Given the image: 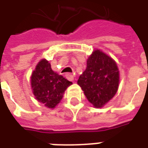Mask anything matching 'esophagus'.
<instances>
[{
    "instance_id": "34e87169",
    "label": "esophagus",
    "mask_w": 148,
    "mask_h": 148,
    "mask_svg": "<svg viewBox=\"0 0 148 148\" xmlns=\"http://www.w3.org/2000/svg\"><path fill=\"white\" fill-rule=\"evenodd\" d=\"M66 78H67L68 80L71 81V82H73V81L74 80V77L72 74H66Z\"/></svg>"
}]
</instances>
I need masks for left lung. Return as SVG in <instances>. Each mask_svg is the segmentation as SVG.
<instances>
[{
    "instance_id": "obj_1",
    "label": "left lung",
    "mask_w": 148,
    "mask_h": 148,
    "mask_svg": "<svg viewBox=\"0 0 148 148\" xmlns=\"http://www.w3.org/2000/svg\"><path fill=\"white\" fill-rule=\"evenodd\" d=\"M86 65L77 84L93 107L102 108L117 92L120 82L117 65L111 57L98 49L90 55Z\"/></svg>"
}]
</instances>
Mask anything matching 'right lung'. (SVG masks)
Segmentation results:
<instances>
[{"mask_svg": "<svg viewBox=\"0 0 148 148\" xmlns=\"http://www.w3.org/2000/svg\"><path fill=\"white\" fill-rule=\"evenodd\" d=\"M72 82L52 71L51 63L43 58L38 62L31 76V86L39 102L54 109L61 101L65 90Z\"/></svg>", "mask_w": 148, "mask_h": 148, "instance_id": "1", "label": "right lung"}]
</instances>
